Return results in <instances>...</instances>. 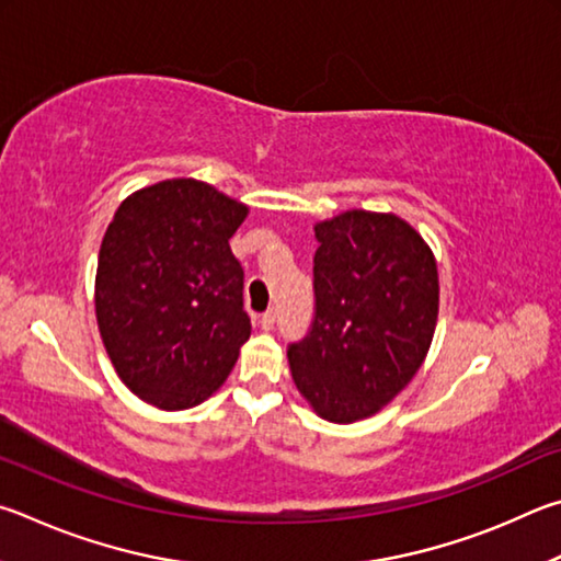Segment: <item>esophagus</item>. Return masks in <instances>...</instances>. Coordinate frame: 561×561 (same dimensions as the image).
Masks as SVG:
<instances>
[{
  "label": "esophagus",
  "mask_w": 561,
  "mask_h": 561,
  "mask_svg": "<svg viewBox=\"0 0 561 561\" xmlns=\"http://www.w3.org/2000/svg\"><path fill=\"white\" fill-rule=\"evenodd\" d=\"M273 325H275V310L271 308V310H265L263 316H261V328L263 330H273Z\"/></svg>",
  "instance_id": "obj_1"
}]
</instances>
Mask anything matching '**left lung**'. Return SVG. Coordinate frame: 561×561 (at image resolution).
Listing matches in <instances>:
<instances>
[{"instance_id": "8db88e82", "label": "left lung", "mask_w": 561, "mask_h": 561, "mask_svg": "<svg viewBox=\"0 0 561 561\" xmlns=\"http://www.w3.org/2000/svg\"><path fill=\"white\" fill-rule=\"evenodd\" d=\"M316 318L288 347L293 381L332 424L375 416L424 365L438 318L426 241L394 214L316 224Z\"/></svg>"}]
</instances>
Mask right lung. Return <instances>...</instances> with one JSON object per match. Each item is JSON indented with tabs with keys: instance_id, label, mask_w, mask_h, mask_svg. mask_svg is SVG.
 <instances>
[{
	"instance_id": "1",
	"label": "right lung",
	"mask_w": 561,
	"mask_h": 561,
	"mask_svg": "<svg viewBox=\"0 0 561 561\" xmlns=\"http://www.w3.org/2000/svg\"><path fill=\"white\" fill-rule=\"evenodd\" d=\"M249 206L164 180L117 206L95 273V318L123 385L164 411L202 404L251 335L229 239Z\"/></svg>"
}]
</instances>
